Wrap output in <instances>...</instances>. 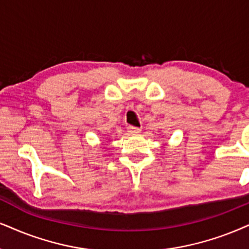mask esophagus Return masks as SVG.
<instances>
[{
	"instance_id": "obj_1",
	"label": "esophagus",
	"mask_w": 249,
	"mask_h": 249,
	"mask_svg": "<svg viewBox=\"0 0 249 249\" xmlns=\"http://www.w3.org/2000/svg\"><path fill=\"white\" fill-rule=\"evenodd\" d=\"M127 132H128V134H131V135H137L140 133V128L135 127V126H128Z\"/></svg>"
}]
</instances>
